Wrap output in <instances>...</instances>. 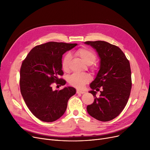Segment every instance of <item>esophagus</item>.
<instances>
[{
    "label": "esophagus",
    "mask_w": 150,
    "mask_h": 150,
    "mask_svg": "<svg viewBox=\"0 0 150 150\" xmlns=\"http://www.w3.org/2000/svg\"><path fill=\"white\" fill-rule=\"evenodd\" d=\"M85 92L84 91H80V90H77L76 91V93H81V94H83Z\"/></svg>",
    "instance_id": "1"
}]
</instances>
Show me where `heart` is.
<instances>
[{"label": "heart", "mask_w": 150, "mask_h": 150, "mask_svg": "<svg viewBox=\"0 0 150 150\" xmlns=\"http://www.w3.org/2000/svg\"><path fill=\"white\" fill-rule=\"evenodd\" d=\"M75 54L86 64L91 65L97 59V54L92 50L83 47L76 50ZM71 60V54L67 53L63 58L61 62V67L64 72H68L69 64ZM91 81V76L88 74L75 73L69 77L68 81L70 85L78 89H82L85 84Z\"/></svg>", "instance_id": "1"}]
</instances>
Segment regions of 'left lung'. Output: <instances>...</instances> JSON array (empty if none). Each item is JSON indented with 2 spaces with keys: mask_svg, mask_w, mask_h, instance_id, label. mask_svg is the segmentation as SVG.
I'll use <instances>...</instances> for the list:
<instances>
[{
  "mask_svg": "<svg viewBox=\"0 0 150 150\" xmlns=\"http://www.w3.org/2000/svg\"><path fill=\"white\" fill-rule=\"evenodd\" d=\"M96 49L100 58V67L96 79L90 84L95 97L87 106L90 115L101 122L111 120L119 115L127 105L132 87L131 71L128 59L122 50L105 41H86ZM100 91L96 97V90Z\"/></svg>",
  "mask_w": 150,
  "mask_h": 150,
  "instance_id": "8db88e82",
  "label": "left lung"
}]
</instances>
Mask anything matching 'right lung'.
<instances>
[{
  "label": "right lung",
  "mask_w": 150,
  "mask_h": 150,
  "mask_svg": "<svg viewBox=\"0 0 150 150\" xmlns=\"http://www.w3.org/2000/svg\"><path fill=\"white\" fill-rule=\"evenodd\" d=\"M76 45L57 42L38 45L22 63L21 92L30 111L39 120L45 122L58 120L64 114L69 99L76 93L72 87L53 91L52 84H66L64 79L59 78L63 75L62 57Z\"/></svg>",
  "instance_id": "right-lung-1"
}]
</instances>
